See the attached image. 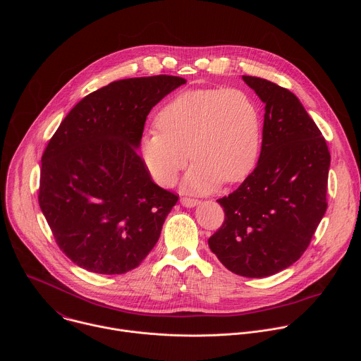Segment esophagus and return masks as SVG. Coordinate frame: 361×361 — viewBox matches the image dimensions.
Returning a JSON list of instances; mask_svg holds the SVG:
<instances>
[{"mask_svg":"<svg viewBox=\"0 0 361 361\" xmlns=\"http://www.w3.org/2000/svg\"><path fill=\"white\" fill-rule=\"evenodd\" d=\"M180 201L183 205H185V207H195V205L200 204V200L191 198V197H183Z\"/></svg>","mask_w":361,"mask_h":361,"instance_id":"34e87169","label":"esophagus"}]
</instances>
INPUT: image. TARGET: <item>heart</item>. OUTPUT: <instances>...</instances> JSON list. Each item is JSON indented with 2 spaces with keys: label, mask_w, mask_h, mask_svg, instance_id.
Instances as JSON below:
<instances>
[{
  "label": "heart",
  "mask_w": 361,
  "mask_h": 361,
  "mask_svg": "<svg viewBox=\"0 0 361 361\" xmlns=\"http://www.w3.org/2000/svg\"><path fill=\"white\" fill-rule=\"evenodd\" d=\"M156 126L142 135L140 151L147 171L163 187L176 183L190 157L195 161L184 187L198 192L216 188L221 180H243L259 157L260 107L241 88L180 92L160 110Z\"/></svg>",
  "instance_id": "1"
}]
</instances>
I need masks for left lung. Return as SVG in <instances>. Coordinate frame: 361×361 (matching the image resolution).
I'll return each mask as SVG.
<instances>
[{
  "instance_id": "8db88e82",
  "label": "left lung",
  "mask_w": 361,
  "mask_h": 361,
  "mask_svg": "<svg viewBox=\"0 0 361 361\" xmlns=\"http://www.w3.org/2000/svg\"><path fill=\"white\" fill-rule=\"evenodd\" d=\"M243 80L266 104L262 152L241 185L217 200L224 223L209 245L234 274L260 279L290 267L310 245L327 210L330 151L290 90Z\"/></svg>"
}]
</instances>
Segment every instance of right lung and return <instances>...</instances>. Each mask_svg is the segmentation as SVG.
Returning <instances> with one entry per match:
<instances>
[{"instance_id":"add662e5","label":"right lung","mask_w":361,"mask_h":361,"mask_svg":"<svg viewBox=\"0 0 361 361\" xmlns=\"http://www.w3.org/2000/svg\"><path fill=\"white\" fill-rule=\"evenodd\" d=\"M183 84L174 75L110 82L84 97L48 141L38 202L78 267L124 274L159 241L178 195L152 181L135 148L151 109Z\"/></svg>"}]
</instances>
